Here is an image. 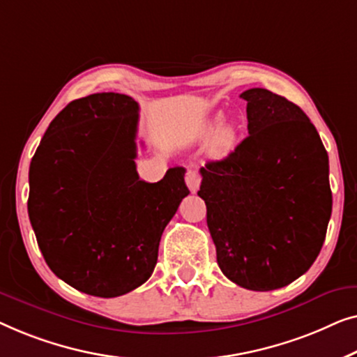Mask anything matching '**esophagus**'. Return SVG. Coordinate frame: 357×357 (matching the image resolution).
I'll return each instance as SVG.
<instances>
[{
  "label": "esophagus",
  "instance_id": "obj_1",
  "mask_svg": "<svg viewBox=\"0 0 357 357\" xmlns=\"http://www.w3.org/2000/svg\"><path fill=\"white\" fill-rule=\"evenodd\" d=\"M200 181H202V178H200V174L197 172H192V169H189V172L185 173V184H188L190 192H195V190L199 189Z\"/></svg>",
  "mask_w": 357,
  "mask_h": 357
}]
</instances>
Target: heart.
<instances>
[{
  "instance_id": "1",
  "label": "heart",
  "mask_w": 357,
  "mask_h": 357,
  "mask_svg": "<svg viewBox=\"0 0 357 357\" xmlns=\"http://www.w3.org/2000/svg\"><path fill=\"white\" fill-rule=\"evenodd\" d=\"M222 126V118H215L213 121H210L207 124H204L199 130V137L200 139H210L212 135L213 137V152L222 155L229 152L231 149L234 147L236 142V130L233 126H223L220 131L218 130Z\"/></svg>"
}]
</instances>
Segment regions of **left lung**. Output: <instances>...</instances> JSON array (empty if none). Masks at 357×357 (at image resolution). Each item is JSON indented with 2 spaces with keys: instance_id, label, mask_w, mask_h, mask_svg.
<instances>
[{
  "instance_id": "obj_1",
  "label": "left lung",
  "mask_w": 357,
  "mask_h": 357,
  "mask_svg": "<svg viewBox=\"0 0 357 357\" xmlns=\"http://www.w3.org/2000/svg\"><path fill=\"white\" fill-rule=\"evenodd\" d=\"M241 98L249 135L200 168L197 194L225 277L272 291L307 272L322 249L331 215L328 155L298 105L267 89Z\"/></svg>"
}]
</instances>
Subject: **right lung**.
Segmentation results:
<instances>
[{"mask_svg": "<svg viewBox=\"0 0 357 357\" xmlns=\"http://www.w3.org/2000/svg\"><path fill=\"white\" fill-rule=\"evenodd\" d=\"M139 105L74 100L50 123L29 169V218L45 262L73 288L116 298L153 273L163 229L189 194L183 167L139 179Z\"/></svg>", "mask_w": 357, "mask_h": 357, "instance_id": "right-lung-1", "label": "right lung"}]
</instances>
